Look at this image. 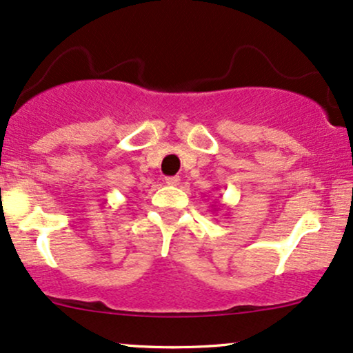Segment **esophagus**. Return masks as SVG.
<instances>
[{"label": "esophagus", "mask_w": 353, "mask_h": 353, "mask_svg": "<svg viewBox=\"0 0 353 353\" xmlns=\"http://www.w3.org/2000/svg\"><path fill=\"white\" fill-rule=\"evenodd\" d=\"M179 182H181V179L177 176H171V177H166V184L168 185H179Z\"/></svg>", "instance_id": "34e87169"}]
</instances>
